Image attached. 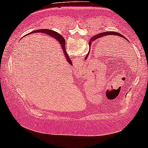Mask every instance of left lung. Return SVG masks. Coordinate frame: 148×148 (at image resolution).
<instances>
[{"instance_id": "1", "label": "left lung", "mask_w": 148, "mask_h": 148, "mask_svg": "<svg viewBox=\"0 0 148 148\" xmlns=\"http://www.w3.org/2000/svg\"><path fill=\"white\" fill-rule=\"evenodd\" d=\"M108 35H116V36H120V37L125 38L124 36H122L121 34H120V33L115 32H106L101 33V34H99L93 36L92 38H90V40L89 41V44H91V43L93 42V41H95L96 39H98V38H99L104 37V36H106Z\"/></svg>"}]
</instances>
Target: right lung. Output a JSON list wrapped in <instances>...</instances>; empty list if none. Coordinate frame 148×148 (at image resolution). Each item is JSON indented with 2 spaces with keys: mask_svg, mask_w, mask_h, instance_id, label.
I'll use <instances>...</instances> for the list:
<instances>
[{
  "mask_svg": "<svg viewBox=\"0 0 148 148\" xmlns=\"http://www.w3.org/2000/svg\"><path fill=\"white\" fill-rule=\"evenodd\" d=\"M36 33V32H42L44 34H48L49 36H51V37H53L55 38V39L58 41V42L60 43V44L61 45V46L62 47V49H63V51L65 53V58H66V60L67 61V62L69 63L70 65L71 64L72 62L71 60H70L69 57L68 56L67 53H66V50H65V41L64 40V38L61 35H60V34H58V32H56L55 31H53V30H51V29H38V30H35V31H33L32 32L28 34H33V33Z\"/></svg>",
  "mask_w": 148,
  "mask_h": 148,
  "instance_id": "add662e5",
  "label": "right lung"
}]
</instances>
